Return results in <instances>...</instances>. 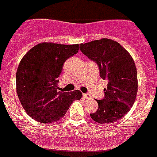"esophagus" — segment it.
<instances>
[{
	"instance_id": "1",
	"label": "esophagus",
	"mask_w": 157,
	"mask_h": 157,
	"mask_svg": "<svg viewBox=\"0 0 157 157\" xmlns=\"http://www.w3.org/2000/svg\"><path fill=\"white\" fill-rule=\"evenodd\" d=\"M83 97L86 98V99H90V96L89 94H83Z\"/></svg>"
}]
</instances>
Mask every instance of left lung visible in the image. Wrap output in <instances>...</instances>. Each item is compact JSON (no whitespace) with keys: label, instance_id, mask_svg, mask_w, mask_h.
<instances>
[{"label":"left lung","instance_id":"8db88e82","mask_svg":"<svg viewBox=\"0 0 157 157\" xmlns=\"http://www.w3.org/2000/svg\"><path fill=\"white\" fill-rule=\"evenodd\" d=\"M82 53L97 63L100 76L107 80L105 98L96 100L99 108L90 113L99 124L121 119L134 104L137 92V73L134 61L124 47L109 39L80 44Z\"/></svg>","mask_w":157,"mask_h":157}]
</instances>
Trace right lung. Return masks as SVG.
<instances>
[{"mask_svg":"<svg viewBox=\"0 0 157 157\" xmlns=\"http://www.w3.org/2000/svg\"><path fill=\"white\" fill-rule=\"evenodd\" d=\"M78 50L79 44L42 43L21 59L16 72V91L23 108L34 120L43 124L57 122L71 103L81 98L78 90L59 92L57 86L65 61Z\"/></svg>","mask_w":157,"mask_h":157,"instance_id":"obj_1","label":"right lung"}]
</instances>
